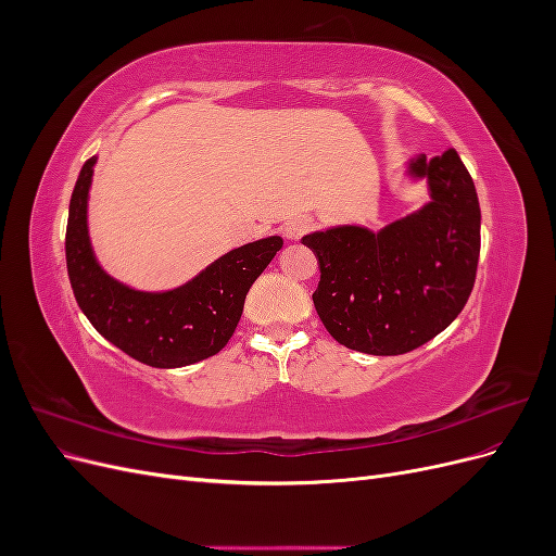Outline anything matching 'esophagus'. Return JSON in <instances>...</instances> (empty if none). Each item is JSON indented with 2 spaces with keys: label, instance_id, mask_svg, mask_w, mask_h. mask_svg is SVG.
<instances>
[{
  "label": "esophagus",
  "instance_id": "obj_1",
  "mask_svg": "<svg viewBox=\"0 0 556 556\" xmlns=\"http://www.w3.org/2000/svg\"><path fill=\"white\" fill-rule=\"evenodd\" d=\"M311 229H313V220H311V217L299 215V217H292V220L285 223L282 233H285V237H288V239H301V237H304V233L311 231Z\"/></svg>",
  "mask_w": 556,
  "mask_h": 556
}]
</instances>
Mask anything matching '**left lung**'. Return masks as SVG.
I'll list each match as a JSON object with an SVG mask.
<instances>
[{
  "instance_id": "obj_1",
  "label": "left lung",
  "mask_w": 556,
  "mask_h": 556,
  "mask_svg": "<svg viewBox=\"0 0 556 556\" xmlns=\"http://www.w3.org/2000/svg\"><path fill=\"white\" fill-rule=\"evenodd\" d=\"M431 201L378 233L333 227L301 239L319 264L315 311L341 345L403 355L454 323L470 296L480 257L478 192L457 150L410 162Z\"/></svg>"
}]
</instances>
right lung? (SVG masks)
<instances>
[{
    "instance_id": "right-lung-1",
    "label": "right lung",
    "mask_w": 556,
    "mask_h": 556,
    "mask_svg": "<svg viewBox=\"0 0 556 556\" xmlns=\"http://www.w3.org/2000/svg\"><path fill=\"white\" fill-rule=\"evenodd\" d=\"M97 157L78 174L66 220V271L80 311L115 348L141 364L178 368L220 352L237 329L252 282L282 248L268 237L227 252L169 292H139L97 264L88 237V192Z\"/></svg>"
}]
</instances>
